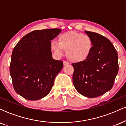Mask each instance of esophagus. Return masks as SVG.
<instances>
[{"instance_id":"esophagus-1","label":"esophagus","mask_w":126,"mask_h":126,"mask_svg":"<svg viewBox=\"0 0 126 126\" xmlns=\"http://www.w3.org/2000/svg\"><path fill=\"white\" fill-rule=\"evenodd\" d=\"M69 63L67 61H64L63 62V65L64 66H67V65H69Z\"/></svg>"}]
</instances>
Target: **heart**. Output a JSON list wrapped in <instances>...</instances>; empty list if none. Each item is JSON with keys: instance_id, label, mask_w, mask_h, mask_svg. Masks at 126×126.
<instances>
[{"instance_id": "obj_1", "label": "heart", "mask_w": 126, "mask_h": 126, "mask_svg": "<svg viewBox=\"0 0 126 126\" xmlns=\"http://www.w3.org/2000/svg\"><path fill=\"white\" fill-rule=\"evenodd\" d=\"M57 42H51V50L58 56H62L64 51H66L68 59L75 63L87 60L93 48V42L89 36L75 31L61 34Z\"/></svg>"}]
</instances>
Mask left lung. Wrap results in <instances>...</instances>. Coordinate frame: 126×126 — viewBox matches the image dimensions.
Segmentation results:
<instances>
[{"label":"left lung","instance_id":"obj_1","mask_svg":"<svg viewBox=\"0 0 126 126\" xmlns=\"http://www.w3.org/2000/svg\"><path fill=\"white\" fill-rule=\"evenodd\" d=\"M93 42L85 61L73 63V83L79 94L88 98L103 95L112 88L118 72V54L111 42L96 32L85 31Z\"/></svg>","mask_w":126,"mask_h":126}]
</instances>
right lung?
I'll use <instances>...</instances> for the list:
<instances>
[{
	"instance_id": "add662e5",
	"label": "right lung",
	"mask_w": 126,
	"mask_h": 126,
	"mask_svg": "<svg viewBox=\"0 0 126 126\" xmlns=\"http://www.w3.org/2000/svg\"><path fill=\"white\" fill-rule=\"evenodd\" d=\"M59 28L35 30L25 35L13 50L10 64L12 84L17 94L28 100H38L48 94L63 63L54 60L51 40Z\"/></svg>"
}]
</instances>
